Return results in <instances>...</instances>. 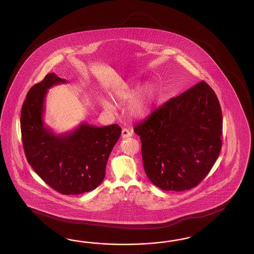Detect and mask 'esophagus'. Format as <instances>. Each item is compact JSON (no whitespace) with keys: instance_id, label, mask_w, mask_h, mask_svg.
Here are the masks:
<instances>
[{"instance_id":"esophagus-1","label":"esophagus","mask_w":254,"mask_h":254,"mask_svg":"<svg viewBox=\"0 0 254 254\" xmlns=\"http://www.w3.org/2000/svg\"><path fill=\"white\" fill-rule=\"evenodd\" d=\"M131 134H132V133H131L130 131L128 130L127 128H123V129H122V138H128V137H130Z\"/></svg>"}]
</instances>
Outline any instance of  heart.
I'll return each instance as SVG.
<instances>
[{
  "mask_svg": "<svg viewBox=\"0 0 254 254\" xmlns=\"http://www.w3.org/2000/svg\"><path fill=\"white\" fill-rule=\"evenodd\" d=\"M112 97L116 101H131L129 103L131 115L138 118H143L148 116L158 96L156 85L148 84L144 86L130 84H121L113 88ZM102 107L106 110H113L114 105L110 100L101 101Z\"/></svg>",
  "mask_w": 254,
  "mask_h": 254,
  "instance_id": "heart-1",
  "label": "heart"
}]
</instances>
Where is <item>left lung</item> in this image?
<instances>
[{"label": "left lung", "instance_id": "obj_1", "mask_svg": "<svg viewBox=\"0 0 254 254\" xmlns=\"http://www.w3.org/2000/svg\"><path fill=\"white\" fill-rule=\"evenodd\" d=\"M134 131L151 183L182 192L198 185L219 156L222 109L213 89L202 81L155 109Z\"/></svg>", "mask_w": 254, "mask_h": 254}]
</instances>
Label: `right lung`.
Listing matches in <instances>:
<instances>
[{"instance_id":"obj_1","label":"right lung","mask_w":254,"mask_h":254,"mask_svg":"<svg viewBox=\"0 0 254 254\" xmlns=\"http://www.w3.org/2000/svg\"><path fill=\"white\" fill-rule=\"evenodd\" d=\"M67 81L52 72L33 85L21 109L24 152L39 177L63 194L90 192L105 177L109 155L121 135L114 124L96 127L80 124L73 130L56 134L44 121L47 90Z\"/></svg>"}]
</instances>
